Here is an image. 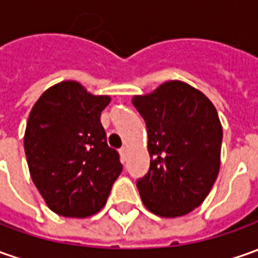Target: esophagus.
I'll list each match as a JSON object with an SVG mask.
<instances>
[{"mask_svg": "<svg viewBox=\"0 0 258 258\" xmlns=\"http://www.w3.org/2000/svg\"><path fill=\"white\" fill-rule=\"evenodd\" d=\"M120 157H121V161L124 163V161H125V158H127V148H125V147L120 148Z\"/></svg>", "mask_w": 258, "mask_h": 258, "instance_id": "1", "label": "esophagus"}]
</instances>
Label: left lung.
Masks as SVG:
<instances>
[{"label":"left lung","mask_w":258,"mask_h":258,"mask_svg":"<svg viewBox=\"0 0 258 258\" xmlns=\"http://www.w3.org/2000/svg\"><path fill=\"white\" fill-rule=\"evenodd\" d=\"M148 134L150 170L137 181L141 200L156 216L181 217L197 209L220 171L223 127L213 102L184 81H167L134 95Z\"/></svg>","instance_id":"left-lung-1"}]
</instances>
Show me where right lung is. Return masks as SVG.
<instances>
[{"instance_id": "add662e5", "label": "right lung", "mask_w": 258, "mask_h": 258, "mask_svg": "<svg viewBox=\"0 0 258 258\" xmlns=\"http://www.w3.org/2000/svg\"><path fill=\"white\" fill-rule=\"evenodd\" d=\"M110 95H94L77 81H61L34 104L24 134L32 182L49 210L90 217L105 206L122 170L107 144L101 111Z\"/></svg>"}]
</instances>
